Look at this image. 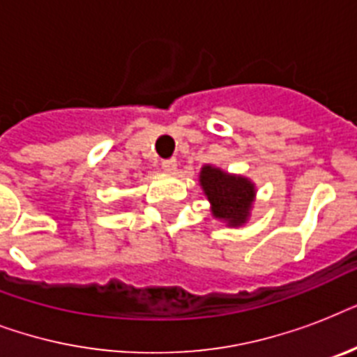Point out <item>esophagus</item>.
Segmentation results:
<instances>
[{
	"instance_id": "34e87169",
	"label": "esophagus",
	"mask_w": 357,
	"mask_h": 357,
	"mask_svg": "<svg viewBox=\"0 0 357 357\" xmlns=\"http://www.w3.org/2000/svg\"><path fill=\"white\" fill-rule=\"evenodd\" d=\"M161 167H162V170H167V172H174V170H176V168H178V161H176V159H165V161L161 162Z\"/></svg>"
}]
</instances>
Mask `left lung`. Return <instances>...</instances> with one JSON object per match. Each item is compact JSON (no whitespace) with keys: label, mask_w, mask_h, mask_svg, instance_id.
Masks as SVG:
<instances>
[{"label":"left lung","mask_w":357,"mask_h":357,"mask_svg":"<svg viewBox=\"0 0 357 357\" xmlns=\"http://www.w3.org/2000/svg\"><path fill=\"white\" fill-rule=\"evenodd\" d=\"M200 183L213 206V215L228 220L229 226H241L248 218V211L254 202V185L241 176H228L222 170L204 167L200 172Z\"/></svg>","instance_id":"left-lung-1"}]
</instances>
